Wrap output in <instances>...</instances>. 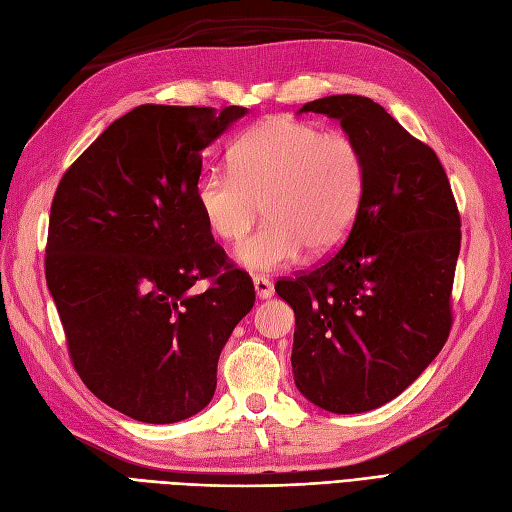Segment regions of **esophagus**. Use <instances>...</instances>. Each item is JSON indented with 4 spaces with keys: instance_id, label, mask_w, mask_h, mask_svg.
I'll use <instances>...</instances> for the list:
<instances>
[{
    "instance_id": "obj_1",
    "label": "esophagus",
    "mask_w": 512,
    "mask_h": 512,
    "mask_svg": "<svg viewBox=\"0 0 512 512\" xmlns=\"http://www.w3.org/2000/svg\"><path fill=\"white\" fill-rule=\"evenodd\" d=\"M254 291L260 299H269L273 295V284L265 276H254Z\"/></svg>"
}]
</instances>
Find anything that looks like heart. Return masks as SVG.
I'll return each instance as SVG.
<instances>
[{
    "instance_id": "b5f03b06",
    "label": "heart",
    "mask_w": 512,
    "mask_h": 512,
    "mask_svg": "<svg viewBox=\"0 0 512 512\" xmlns=\"http://www.w3.org/2000/svg\"><path fill=\"white\" fill-rule=\"evenodd\" d=\"M363 193L356 141L293 117L258 123L234 145L232 171L208 169L195 184L199 213L223 241H241L265 204L267 223L234 252L249 271L291 267L306 245L330 252L354 226Z\"/></svg>"
}]
</instances>
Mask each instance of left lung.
Instances as JSON below:
<instances>
[{
  "label": "left lung",
  "instance_id": "obj_1",
  "mask_svg": "<svg viewBox=\"0 0 512 512\" xmlns=\"http://www.w3.org/2000/svg\"><path fill=\"white\" fill-rule=\"evenodd\" d=\"M297 112L341 123L365 158L347 241L276 293L293 308V378L308 402L356 415L395 400L447 341L460 217L445 171L369 97L330 95Z\"/></svg>",
  "mask_w": 512,
  "mask_h": 512
}]
</instances>
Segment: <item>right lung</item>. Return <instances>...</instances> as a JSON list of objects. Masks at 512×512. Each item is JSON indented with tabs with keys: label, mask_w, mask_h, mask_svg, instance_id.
Listing matches in <instances>:
<instances>
[{
	"label": "right lung",
	"mask_w": 512,
	"mask_h": 512,
	"mask_svg": "<svg viewBox=\"0 0 512 512\" xmlns=\"http://www.w3.org/2000/svg\"><path fill=\"white\" fill-rule=\"evenodd\" d=\"M243 106H136L62 176L49 213L47 289L73 367L99 400L176 423L213 400L223 345L254 306L199 213L202 152ZM213 277L204 294L195 281Z\"/></svg>",
	"instance_id": "obj_1"
}]
</instances>
